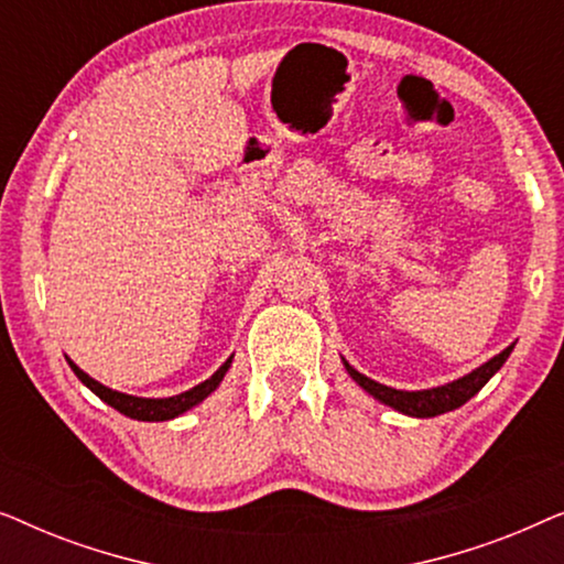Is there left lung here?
Instances as JSON below:
<instances>
[{
	"label": "left lung",
	"instance_id": "8db88e82",
	"mask_svg": "<svg viewBox=\"0 0 564 564\" xmlns=\"http://www.w3.org/2000/svg\"><path fill=\"white\" fill-rule=\"evenodd\" d=\"M511 351H513V344L508 346V349L500 351L498 357L485 361L482 367H477L475 372L459 377V380L442 384V388L415 390V392L395 390V388H388V384L369 380L367 375L357 372L349 361H344V367H346V372L351 375V380L357 382L359 388H365L375 400H380V403L395 408V411L405 413V415H415V419H431V415L449 413V411H454V408L465 405L473 395H477V392L485 388V382H488L490 377L506 365V359L511 357Z\"/></svg>",
	"mask_w": 564,
	"mask_h": 564
}]
</instances>
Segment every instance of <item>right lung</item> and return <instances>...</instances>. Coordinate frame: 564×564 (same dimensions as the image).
Here are the masks:
<instances>
[{
  "label": "right lung",
  "instance_id": "obj_1",
  "mask_svg": "<svg viewBox=\"0 0 564 564\" xmlns=\"http://www.w3.org/2000/svg\"><path fill=\"white\" fill-rule=\"evenodd\" d=\"M230 361H234V357H228L226 365H220V369L210 377V380L199 382L192 390L180 392V395H172V398H135V395H126V392L110 390V388H105L102 382L91 380V377L87 372H82V369L76 367L72 359H68V367L74 369V375L79 377V380L87 384V388L95 392L99 400H105L107 405H112L115 411H120L122 415H128V419H135V421H169V419H176V415L187 413L189 408H195L197 403H203V400L210 395L215 388H218L223 377H226Z\"/></svg>",
  "mask_w": 564,
  "mask_h": 564
}]
</instances>
